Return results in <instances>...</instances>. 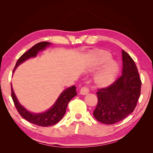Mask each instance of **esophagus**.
Returning <instances> with one entry per match:
<instances>
[{
    "label": "esophagus",
    "instance_id": "esophagus-1",
    "mask_svg": "<svg viewBox=\"0 0 153 153\" xmlns=\"http://www.w3.org/2000/svg\"><path fill=\"white\" fill-rule=\"evenodd\" d=\"M89 89L86 87H83L80 89V94L82 95H85L87 93H89Z\"/></svg>",
    "mask_w": 153,
    "mask_h": 153
}]
</instances>
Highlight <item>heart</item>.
<instances>
[{"instance_id": "b5f03b06", "label": "heart", "mask_w": 153, "mask_h": 153, "mask_svg": "<svg viewBox=\"0 0 153 153\" xmlns=\"http://www.w3.org/2000/svg\"><path fill=\"white\" fill-rule=\"evenodd\" d=\"M110 59L111 54L106 50L96 49L90 53L91 66L94 69H98L106 62L94 78L95 84L99 87L109 86L115 81L118 75L119 71L118 64Z\"/></svg>"}]
</instances>
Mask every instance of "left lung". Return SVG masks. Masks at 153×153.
Instances as JSON below:
<instances>
[{
	"label": "left lung",
	"instance_id": "left-lung-1",
	"mask_svg": "<svg viewBox=\"0 0 153 153\" xmlns=\"http://www.w3.org/2000/svg\"><path fill=\"white\" fill-rule=\"evenodd\" d=\"M122 57V75L96 92L98 104L93 115L101 123L113 124L122 121L133 112L140 98L142 82L135 62L124 50Z\"/></svg>",
	"mask_w": 153,
	"mask_h": 153
}]
</instances>
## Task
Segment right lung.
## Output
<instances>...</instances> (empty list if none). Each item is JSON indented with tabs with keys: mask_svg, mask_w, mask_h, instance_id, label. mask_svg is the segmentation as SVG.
<instances>
[{
	"mask_svg": "<svg viewBox=\"0 0 153 153\" xmlns=\"http://www.w3.org/2000/svg\"><path fill=\"white\" fill-rule=\"evenodd\" d=\"M50 45H51V43L43 41V42L38 43L33 46L18 59L15 67L13 69V72L20 64L30 57H36L39 51L45 50V48L48 47ZM76 94L75 85L69 87L62 92L57 100L56 102L49 110L43 113L34 114L30 112L20 105L15 94L11 85V97L18 113L27 121L43 127L52 126L61 121L66 113L69 102Z\"/></svg>",
	"mask_w": 153,
	"mask_h": 153,
	"instance_id": "add662e5",
	"label": "right lung"
}]
</instances>
